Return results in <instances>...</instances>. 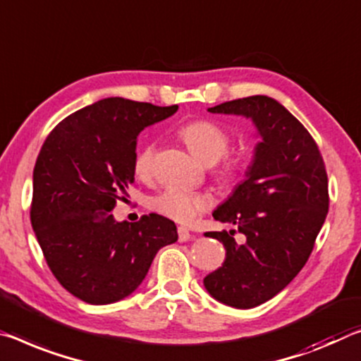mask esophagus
<instances>
[{"label": "esophagus", "instance_id": "1", "mask_svg": "<svg viewBox=\"0 0 361 361\" xmlns=\"http://www.w3.org/2000/svg\"><path fill=\"white\" fill-rule=\"evenodd\" d=\"M190 239H191L190 230H188V228H185V226H180L178 228V241L186 243V241H190Z\"/></svg>", "mask_w": 361, "mask_h": 361}]
</instances>
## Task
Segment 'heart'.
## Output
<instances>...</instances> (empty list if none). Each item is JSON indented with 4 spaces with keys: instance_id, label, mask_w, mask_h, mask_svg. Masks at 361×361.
<instances>
[{
    "instance_id": "heart-1",
    "label": "heart",
    "mask_w": 361,
    "mask_h": 361,
    "mask_svg": "<svg viewBox=\"0 0 361 361\" xmlns=\"http://www.w3.org/2000/svg\"><path fill=\"white\" fill-rule=\"evenodd\" d=\"M178 136L186 142L192 154L204 160L205 164H214L223 157L230 147L231 138L228 131L214 120L199 118L191 120L178 130ZM154 146H141L135 154L133 171L140 178H147L152 170ZM243 170V164L238 157L228 156L221 160L216 175L221 180H231ZM210 205V196L204 192L190 191L180 186H169L151 199V209L165 219H170L181 225H190Z\"/></svg>"
}]
</instances>
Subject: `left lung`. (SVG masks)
I'll use <instances>...</instances> for the list:
<instances>
[{"label":"left lung","mask_w":361,"mask_h":361,"mask_svg":"<svg viewBox=\"0 0 361 361\" xmlns=\"http://www.w3.org/2000/svg\"><path fill=\"white\" fill-rule=\"evenodd\" d=\"M212 114L252 118L262 141L247 178L214 219L234 230L205 233L226 249L219 270L204 278L209 294L234 308H254L288 286L310 257L329 209L328 175L317 142L288 109L268 96H249L210 107Z\"/></svg>","instance_id":"1"}]
</instances>
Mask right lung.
Returning a JSON list of instances; mask_svg holds the SVG:
<instances>
[{"label": "right lung", "mask_w": 361, "mask_h": 361, "mask_svg": "<svg viewBox=\"0 0 361 361\" xmlns=\"http://www.w3.org/2000/svg\"><path fill=\"white\" fill-rule=\"evenodd\" d=\"M176 111L106 98L71 114L43 142L33 169L32 226L57 281L87 304L125 299L159 249L178 239L162 215L128 223L111 214L135 181L136 136Z\"/></svg>", "instance_id": "right-lung-1"}]
</instances>
